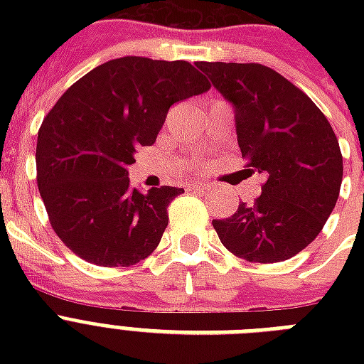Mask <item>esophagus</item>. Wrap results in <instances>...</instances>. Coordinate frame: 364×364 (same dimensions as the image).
<instances>
[{
	"mask_svg": "<svg viewBox=\"0 0 364 364\" xmlns=\"http://www.w3.org/2000/svg\"><path fill=\"white\" fill-rule=\"evenodd\" d=\"M210 188V185H205V183H193L188 191H196V193H205Z\"/></svg>",
	"mask_w": 364,
	"mask_h": 364,
	"instance_id": "obj_1",
	"label": "esophagus"
}]
</instances>
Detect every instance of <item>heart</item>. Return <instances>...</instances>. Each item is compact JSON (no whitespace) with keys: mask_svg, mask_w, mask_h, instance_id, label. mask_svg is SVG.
Listing matches in <instances>:
<instances>
[{"mask_svg":"<svg viewBox=\"0 0 364 364\" xmlns=\"http://www.w3.org/2000/svg\"><path fill=\"white\" fill-rule=\"evenodd\" d=\"M200 164H202V162H200V160H196V162H194V168H200Z\"/></svg>","mask_w":364,"mask_h":364,"instance_id":"heart-1","label":"heart"}]
</instances>
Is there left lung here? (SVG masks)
Returning a JSON list of instances; mask_svg holds the SVG:
<instances>
[{"instance_id": "8db88e82", "label": "left lung", "mask_w": 364, "mask_h": 364, "mask_svg": "<svg viewBox=\"0 0 364 364\" xmlns=\"http://www.w3.org/2000/svg\"><path fill=\"white\" fill-rule=\"evenodd\" d=\"M236 107L247 171L264 173L262 194L228 219H213L225 247L249 262H282L323 230L342 185L333 126L299 87L268 65L196 62Z\"/></svg>"}]
</instances>
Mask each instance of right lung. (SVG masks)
I'll list each match as a JSON object with an SVG mask.
<instances>
[{"label":"right lung","mask_w":364,"mask_h":364,"mask_svg":"<svg viewBox=\"0 0 364 364\" xmlns=\"http://www.w3.org/2000/svg\"><path fill=\"white\" fill-rule=\"evenodd\" d=\"M185 60L124 56L94 68L48 111L37 134V187L65 247L98 266H132L153 253L168 205L185 193L130 187L128 166L156 141L171 105L210 90Z\"/></svg>","instance_id":"1"}]
</instances>
